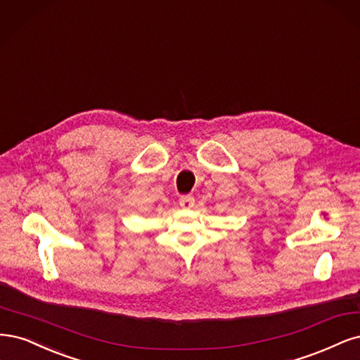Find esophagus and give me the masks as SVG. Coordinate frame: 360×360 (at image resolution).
Here are the masks:
<instances>
[{
    "label": "esophagus",
    "mask_w": 360,
    "mask_h": 360,
    "mask_svg": "<svg viewBox=\"0 0 360 360\" xmlns=\"http://www.w3.org/2000/svg\"><path fill=\"white\" fill-rule=\"evenodd\" d=\"M179 205L181 207H185V210H190V207L194 206V197L190 194H184L179 197Z\"/></svg>",
    "instance_id": "34e87169"
}]
</instances>
